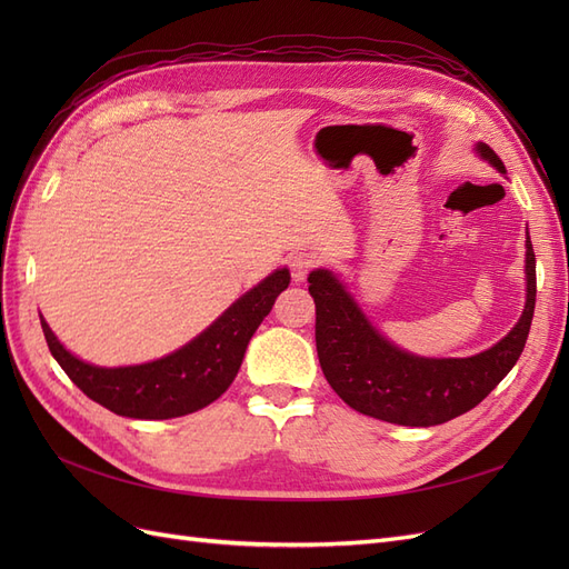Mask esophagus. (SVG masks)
I'll return each mask as SVG.
<instances>
[{"mask_svg":"<svg viewBox=\"0 0 569 569\" xmlns=\"http://www.w3.org/2000/svg\"><path fill=\"white\" fill-rule=\"evenodd\" d=\"M318 266V256L311 251H299L289 258V270H291V278L297 282H303L306 274L311 272Z\"/></svg>","mask_w":569,"mask_h":569,"instance_id":"obj_1","label":"esophagus"}]
</instances>
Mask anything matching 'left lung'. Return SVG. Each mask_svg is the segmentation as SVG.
Masks as SVG:
<instances>
[{
	"label": "left lung",
	"mask_w": 569,
	"mask_h": 569,
	"mask_svg": "<svg viewBox=\"0 0 569 569\" xmlns=\"http://www.w3.org/2000/svg\"><path fill=\"white\" fill-rule=\"evenodd\" d=\"M477 151L506 173L489 144ZM316 301V347L325 380L339 399L363 416L432 427L472 410L518 363L537 303V258L527 234V303L508 337L472 358H418L377 335L341 282L327 270L308 274Z\"/></svg>",
	"instance_id": "1"
}]
</instances>
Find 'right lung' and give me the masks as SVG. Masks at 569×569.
<instances>
[{"mask_svg": "<svg viewBox=\"0 0 569 569\" xmlns=\"http://www.w3.org/2000/svg\"><path fill=\"white\" fill-rule=\"evenodd\" d=\"M287 284L289 270H274L194 341L144 366L94 368L68 353L44 320L42 332L63 372L99 406L109 408L116 416L137 420L180 418L206 408L226 393L242 366L249 339Z\"/></svg>", "mask_w": 569, "mask_h": 569, "instance_id": "obj_1", "label": "right lung"}]
</instances>
